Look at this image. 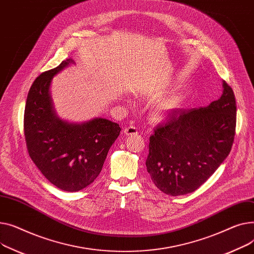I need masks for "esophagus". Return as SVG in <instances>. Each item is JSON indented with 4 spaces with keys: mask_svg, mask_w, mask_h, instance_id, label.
I'll use <instances>...</instances> for the list:
<instances>
[{
    "mask_svg": "<svg viewBox=\"0 0 254 254\" xmlns=\"http://www.w3.org/2000/svg\"><path fill=\"white\" fill-rule=\"evenodd\" d=\"M124 133L126 135H136V134H138V129L135 126H129L125 128Z\"/></svg>",
    "mask_w": 254,
    "mask_h": 254,
    "instance_id": "34e87169",
    "label": "esophagus"
}]
</instances>
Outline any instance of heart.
Wrapping results in <instances>:
<instances>
[{
    "label": "heart",
    "instance_id": "obj_1",
    "mask_svg": "<svg viewBox=\"0 0 254 254\" xmlns=\"http://www.w3.org/2000/svg\"><path fill=\"white\" fill-rule=\"evenodd\" d=\"M183 103L184 98L182 96H172L158 104L155 110V115L156 117L161 118L169 112L180 109L183 106Z\"/></svg>",
    "mask_w": 254,
    "mask_h": 254
}]
</instances>
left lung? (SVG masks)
<instances>
[{
	"label": "left lung",
	"instance_id": "8db88e82",
	"mask_svg": "<svg viewBox=\"0 0 254 254\" xmlns=\"http://www.w3.org/2000/svg\"><path fill=\"white\" fill-rule=\"evenodd\" d=\"M218 100L206 108L169 113L150 137L145 162L155 186L170 196L196 190L229 156L235 138L236 99L223 81Z\"/></svg>",
	"mask_w": 254,
	"mask_h": 254
}]
</instances>
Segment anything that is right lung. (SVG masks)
<instances>
[{
	"mask_svg": "<svg viewBox=\"0 0 254 254\" xmlns=\"http://www.w3.org/2000/svg\"><path fill=\"white\" fill-rule=\"evenodd\" d=\"M71 63L67 58L35 80L26 98L23 132L28 155L42 174L58 189L77 191L96 180L121 128L107 119L70 124L55 116L50 83Z\"/></svg>",
	"mask_w": 254,
	"mask_h": 254,
	"instance_id": "obj_1",
	"label": "right lung"
}]
</instances>
